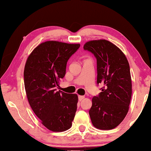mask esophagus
Returning a JSON list of instances; mask_svg holds the SVG:
<instances>
[{
  "mask_svg": "<svg viewBox=\"0 0 151 151\" xmlns=\"http://www.w3.org/2000/svg\"><path fill=\"white\" fill-rule=\"evenodd\" d=\"M85 98L84 96H82V95H78V100L80 101H81L82 99H84Z\"/></svg>",
  "mask_w": 151,
  "mask_h": 151,
  "instance_id": "esophagus-1",
  "label": "esophagus"
}]
</instances>
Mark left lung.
Listing matches in <instances>:
<instances>
[{"label": "left lung", "instance_id": "8db88e82", "mask_svg": "<svg viewBox=\"0 0 151 151\" xmlns=\"http://www.w3.org/2000/svg\"><path fill=\"white\" fill-rule=\"evenodd\" d=\"M84 49L97 59V82L103 85L99 96L92 98L89 111L92 124L98 129H113L129 111L132 97L129 62L121 49L105 40L88 41Z\"/></svg>", "mask_w": 151, "mask_h": 151}]
</instances>
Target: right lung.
I'll list each match as a JSON object with an SVG mask.
<instances>
[{"mask_svg": "<svg viewBox=\"0 0 151 151\" xmlns=\"http://www.w3.org/2000/svg\"><path fill=\"white\" fill-rule=\"evenodd\" d=\"M80 47L48 41L28 57L24 70L25 91L30 106L47 129L53 132L69 129L77 109L78 96L56 91L65 75L67 62Z\"/></svg>", "mask_w": 151, "mask_h": 151, "instance_id": "obj_1", "label": "right lung"}]
</instances>
